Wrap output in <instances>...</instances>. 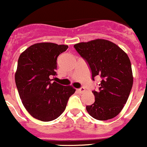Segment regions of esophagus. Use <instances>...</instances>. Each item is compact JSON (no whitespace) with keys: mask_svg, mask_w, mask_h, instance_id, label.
Returning a JSON list of instances; mask_svg holds the SVG:
<instances>
[{"mask_svg":"<svg viewBox=\"0 0 147 147\" xmlns=\"http://www.w3.org/2000/svg\"><path fill=\"white\" fill-rule=\"evenodd\" d=\"M78 92H80V93H83L84 91H85V90H84V87H81V88L78 89Z\"/></svg>","mask_w":147,"mask_h":147,"instance_id":"1","label":"esophagus"}]
</instances>
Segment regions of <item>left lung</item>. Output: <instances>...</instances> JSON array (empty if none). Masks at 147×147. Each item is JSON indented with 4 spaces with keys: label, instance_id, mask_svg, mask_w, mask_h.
Listing matches in <instances>:
<instances>
[{
    "label": "left lung",
    "instance_id": "1",
    "mask_svg": "<svg viewBox=\"0 0 147 147\" xmlns=\"http://www.w3.org/2000/svg\"><path fill=\"white\" fill-rule=\"evenodd\" d=\"M88 63L92 80L100 77L98 91H92L94 104L86 107L90 116L97 120L115 117L124 107L133 85L130 60L118 45L105 39H96L74 45Z\"/></svg>",
    "mask_w": 147,
    "mask_h": 147
}]
</instances>
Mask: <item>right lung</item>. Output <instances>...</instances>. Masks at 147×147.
I'll return each instance as SVG.
<instances>
[{
  "label": "right lung",
  "instance_id": "1",
  "mask_svg": "<svg viewBox=\"0 0 147 147\" xmlns=\"http://www.w3.org/2000/svg\"><path fill=\"white\" fill-rule=\"evenodd\" d=\"M67 48L65 45L39 42L30 46L19 57L15 74L16 87L23 106L35 119H57L75 93L72 86H63L50 79L56 75L57 57Z\"/></svg>",
  "mask_w": 147,
  "mask_h": 147
}]
</instances>
